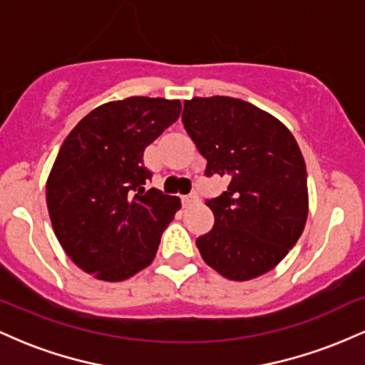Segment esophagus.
<instances>
[{
  "mask_svg": "<svg viewBox=\"0 0 365 365\" xmlns=\"http://www.w3.org/2000/svg\"><path fill=\"white\" fill-rule=\"evenodd\" d=\"M195 202H199V195H197L195 192H190V194L182 195V204H183V207L194 206Z\"/></svg>",
  "mask_w": 365,
  "mask_h": 365,
  "instance_id": "obj_1",
  "label": "esophagus"
}]
</instances>
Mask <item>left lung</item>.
Here are the masks:
<instances>
[{
    "instance_id": "left-lung-1",
    "label": "left lung",
    "mask_w": 365,
    "mask_h": 365,
    "mask_svg": "<svg viewBox=\"0 0 365 365\" xmlns=\"http://www.w3.org/2000/svg\"><path fill=\"white\" fill-rule=\"evenodd\" d=\"M183 127L207 159L206 177L228 190L206 200L215 226L195 240L207 266L233 282L271 271L304 232L307 171L295 137L279 120L242 99L183 103Z\"/></svg>"
}]
</instances>
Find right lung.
Here are the masks:
<instances>
[{
    "label": "right lung",
    "mask_w": 365,
    "mask_h": 365,
    "mask_svg": "<svg viewBox=\"0 0 365 365\" xmlns=\"http://www.w3.org/2000/svg\"><path fill=\"white\" fill-rule=\"evenodd\" d=\"M178 99L133 96L78 121L54 161L46 200L63 250L86 273L123 282L156 257L180 199L145 190L144 150L178 120Z\"/></svg>",
    "instance_id": "1"
}]
</instances>
